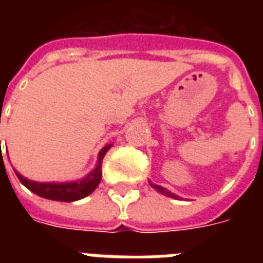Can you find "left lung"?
Returning <instances> with one entry per match:
<instances>
[{"label":"left lung","mask_w":263,"mask_h":263,"mask_svg":"<svg viewBox=\"0 0 263 263\" xmlns=\"http://www.w3.org/2000/svg\"><path fill=\"white\" fill-rule=\"evenodd\" d=\"M148 183H150V181H148ZM150 185H152V187L154 188L156 191L161 192V194H164V195L169 196V198H175V199H177V196H176L175 194H172V192H171V191H168L166 188L161 187V185H157V184H153V183H150Z\"/></svg>","instance_id":"1"}]
</instances>
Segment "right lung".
Instances as JSON below:
<instances>
[{
  "label": "right lung",
  "mask_w": 263,
  "mask_h": 263,
  "mask_svg": "<svg viewBox=\"0 0 263 263\" xmlns=\"http://www.w3.org/2000/svg\"><path fill=\"white\" fill-rule=\"evenodd\" d=\"M111 144H107L99 152L98 164L97 168L87 175L84 179L79 180V181H73V183H35L31 180H27L26 177H23L20 173L16 172L17 179L22 181L23 185H26L30 191H32L36 195L46 198V199L60 200V202H73V200H79L84 196L90 195L91 192L94 191L95 188L98 187L99 181L102 179V160L106 152L110 148Z\"/></svg>",
  "instance_id": "right-lung-1"
}]
</instances>
